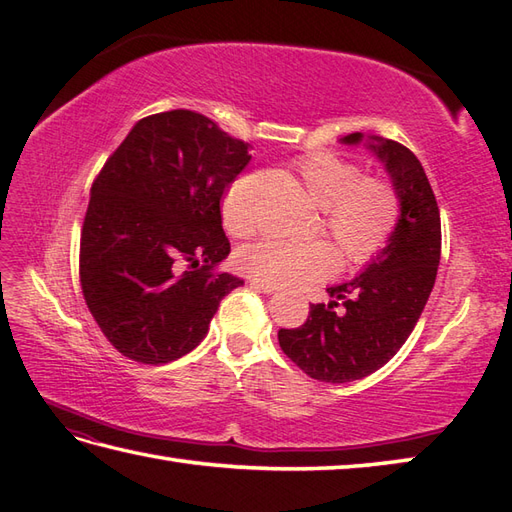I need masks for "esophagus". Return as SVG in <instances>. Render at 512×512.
I'll use <instances>...</instances> for the list:
<instances>
[{"mask_svg": "<svg viewBox=\"0 0 512 512\" xmlns=\"http://www.w3.org/2000/svg\"><path fill=\"white\" fill-rule=\"evenodd\" d=\"M250 288H255L259 292H266V295H273V292L279 290L277 286L266 284V281H262V279H250Z\"/></svg>", "mask_w": 512, "mask_h": 512, "instance_id": "34e87169", "label": "esophagus"}]
</instances>
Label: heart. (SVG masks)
I'll list each match as a JSON object with an SVG mask.
<instances>
[{"mask_svg":"<svg viewBox=\"0 0 512 512\" xmlns=\"http://www.w3.org/2000/svg\"><path fill=\"white\" fill-rule=\"evenodd\" d=\"M295 171L323 211L321 228L336 244L345 266H365L376 259L400 222V195L383 178H365L358 165L328 151L295 160ZM244 180H235L222 198V220L228 233L246 235L253 224L242 204ZM339 257L325 242L292 244L268 237L239 253V266L250 277L273 286H292L334 273Z\"/></svg>","mask_w":512,"mask_h":512,"instance_id":"obj_1","label":"heart"}]
</instances>
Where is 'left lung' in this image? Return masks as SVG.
<instances>
[{"mask_svg": "<svg viewBox=\"0 0 512 512\" xmlns=\"http://www.w3.org/2000/svg\"><path fill=\"white\" fill-rule=\"evenodd\" d=\"M350 134L343 143H358ZM400 195V222L387 248L361 275L328 288L301 328L279 330L284 354L321 383H350L383 367L416 328L436 284L442 228L436 195L420 160L405 145L374 138Z\"/></svg>", "mask_w": 512, "mask_h": 512, "instance_id": "8db88e82", "label": "left lung"}]
</instances>
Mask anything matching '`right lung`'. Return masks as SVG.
I'll return each instance as SVG.
<instances>
[{
	"mask_svg": "<svg viewBox=\"0 0 512 512\" xmlns=\"http://www.w3.org/2000/svg\"><path fill=\"white\" fill-rule=\"evenodd\" d=\"M250 145L191 110L134 125L94 178L79 248L85 306L136 363L189 354L242 279L217 270L231 253L220 202Z\"/></svg>",
	"mask_w": 512,
	"mask_h": 512,
	"instance_id": "right-lung-1",
	"label": "right lung"
}]
</instances>
